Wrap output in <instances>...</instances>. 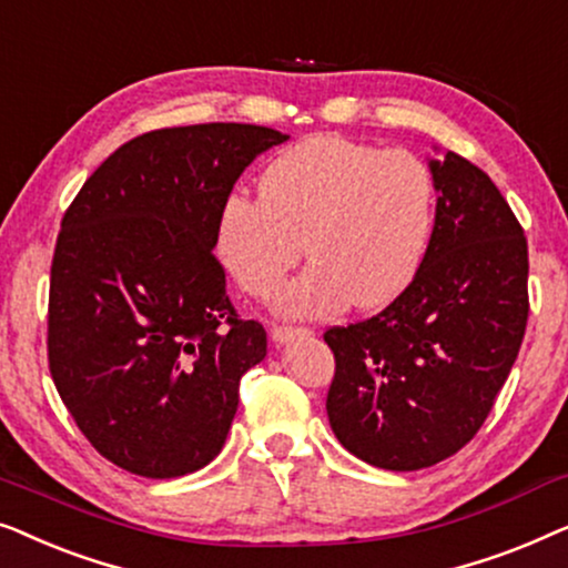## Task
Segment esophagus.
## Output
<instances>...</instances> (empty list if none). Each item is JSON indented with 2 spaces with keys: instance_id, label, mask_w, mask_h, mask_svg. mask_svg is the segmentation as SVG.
I'll return each mask as SVG.
<instances>
[{
  "instance_id": "esophagus-1",
  "label": "esophagus",
  "mask_w": 568,
  "mask_h": 568,
  "mask_svg": "<svg viewBox=\"0 0 568 568\" xmlns=\"http://www.w3.org/2000/svg\"><path fill=\"white\" fill-rule=\"evenodd\" d=\"M310 328H292V325H274V328H271V338L276 341V344H290V341H294V338H305V336H310Z\"/></svg>"
}]
</instances>
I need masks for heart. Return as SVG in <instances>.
I'll list each match as a JSON object with an SVG mask.
<instances>
[{
  "label": "heart",
  "mask_w": 568,
  "mask_h": 568,
  "mask_svg": "<svg viewBox=\"0 0 568 568\" xmlns=\"http://www.w3.org/2000/svg\"><path fill=\"white\" fill-rule=\"evenodd\" d=\"M434 224V178L406 150L310 136L278 154L261 196L235 193L216 222V253L235 282L266 300L302 258L313 263L278 297L294 317L393 302L422 268Z\"/></svg>",
  "instance_id": "1"
}]
</instances>
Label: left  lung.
I'll return each instance as SVG.
<instances>
[{"instance_id":"1","label":"left lung","mask_w":568,"mask_h":568,"mask_svg":"<svg viewBox=\"0 0 568 568\" xmlns=\"http://www.w3.org/2000/svg\"><path fill=\"white\" fill-rule=\"evenodd\" d=\"M437 196L424 263L369 321L325 331L331 429L359 460L422 470L484 426L525 338L527 240L484 170L429 160Z\"/></svg>"}]
</instances>
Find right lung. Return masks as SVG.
I'll return each mask as SVG.
<instances>
[{
    "mask_svg": "<svg viewBox=\"0 0 568 568\" xmlns=\"http://www.w3.org/2000/svg\"><path fill=\"white\" fill-rule=\"evenodd\" d=\"M286 139L253 123L150 131L67 209L49 367L80 432L119 468L178 478L220 455L266 331L232 307L212 253L216 222L243 170Z\"/></svg>",
    "mask_w": 568,
    "mask_h": 568,
    "instance_id": "add662e5",
    "label": "right lung"
}]
</instances>
